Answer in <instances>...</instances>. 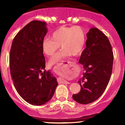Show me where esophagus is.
<instances>
[{
    "mask_svg": "<svg viewBox=\"0 0 125 125\" xmlns=\"http://www.w3.org/2000/svg\"><path fill=\"white\" fill-rule=\"evenodd\" d=\"M59 83H63V84H69L70 83V82H67L66 80H64V79H60V80H59Z\"/></svg>",
    "mask_w": 125,
    "mask_h": 125,
    "instance_id": "obj_1",
    "label": "esophagus"
}]
</instances>
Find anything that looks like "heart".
Instances as JSON below:
<instances>
[{"instance_id": "heart-1", "label": "heart", "mask_w": 125, "mask_h": 125, "mask_svg": "<svg viewBox=\"0 0 125 125\" xmlns=\"http://www.w3.org/2000/svg\"><path fill=\"white\" fill-rule=\"evenodd\" d=\"M51 38L46 37L43 40L42 48L43 53L48 57H52L60 45L62 48L50 61L51 65L63 61L71 54H79L83 49L86 40L85 31L79 26L60 27L51 34Z\"/></svg>"}]
</instances>
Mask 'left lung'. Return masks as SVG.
Here are the masks:
<instances>
[{"label":"left lung","instance_id":"1","mask_svg":"<svg viewBox=\"0 0 125 125\" xmlns=\"http://www.w3.org/2000/svg\"><path fill=\"white\" fill-rule=\"evenodd\" d=\"M86 46L79 61L85 71L79 80L81 89L73 95V99L80 104L92 103L102 95L110 80L114 60L110 42L99 29H90Z\"/></svg>","mask_w":125,"mask_h":125}]
</instances>
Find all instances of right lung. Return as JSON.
Segmentation results:
<instances>
[{
	"label": "right lung",
	"mask_w": 125,
	"mask_h": 125,
	"mask_svg": "<svg viewBox=\"0 0 125 125\" xmlns=\"http://www.w3.org/2000/svg\"><path fill=\"white\" fill-rule=\"evenodd\" d=\"M45 22L31 21L16 34L10 54V68L14 85L20 96L32 105L50 101L58 83L46 71L42 43L47 33Z\"/></svg>",
	"instance_id": "right-lung-1"
}]
</instances>
